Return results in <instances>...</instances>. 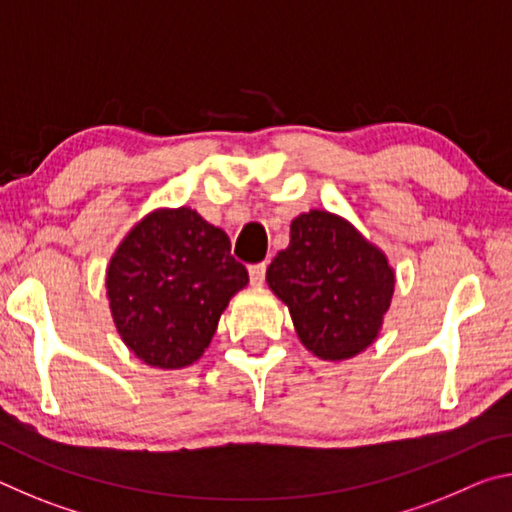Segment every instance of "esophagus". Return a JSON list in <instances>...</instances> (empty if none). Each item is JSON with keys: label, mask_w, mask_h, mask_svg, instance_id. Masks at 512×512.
<instances>
[{"label": "esophagus", "mask_w": 512, "mask_h": 512, "mask_svg": "<svg viewBox=\"0 0 512 512\" xmlns=\"http://www.w3.org/2000/svg\"><path fill=\"white\" fill-rule=\"evenodd\" d=\"M248 275H250V282H253V284H262L266 280V264L264 262L250 264L248 266Z\"/></svg>", "instance_id": "esophagus-1"}]
</instances>
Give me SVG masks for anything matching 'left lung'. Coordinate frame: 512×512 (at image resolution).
I'll return each instance as SVG.
<instances>
[{"instance_id":"8db88e82","label":"left lung","mask_w":512,"mask_h":512,"mask_svg":"<svg viewBox=\"0 0 512 512\" xmlns=\"http://www.w3.org/2000/svg\"><path fill=\"white\" fill-rule=\"evenodd\" d=\"M266 282L289 307L302 345L341 361L375 341L395 273L350 223L311 210L291 221V244L275 255Z\"/></svg>"}]
</instances>
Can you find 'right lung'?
I'll use <instances>...</instances> for the list:
<instances>
[{"mask_svg": "<svg viewBox=\"0 0 512 512\" xmlns=\"http://www.w3.org/2000/svg\"><path fill=\"white\" fill-rule=\"evenodd\" d=\"M248 284L230 239L187 207L135 225L108 266V298L121 339L158 368H183L210 345L221 311Z\"/></svg>", "mask_w": 512, "mask_h": 512, "instance_id": "obj_1", "label": "right lung"}]
</instances>
